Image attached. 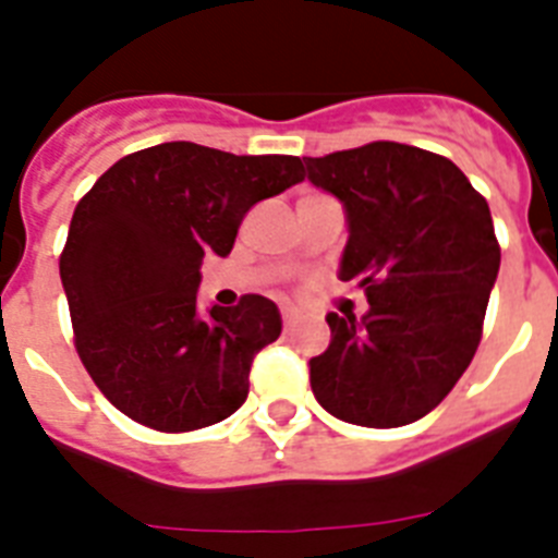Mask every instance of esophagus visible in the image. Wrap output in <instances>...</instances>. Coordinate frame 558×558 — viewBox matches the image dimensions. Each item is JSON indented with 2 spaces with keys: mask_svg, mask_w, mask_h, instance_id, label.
<instances>
[{
  "mask_svg": "<svg viewBox=\"0 0 558 558\" xmlns=\"http://www.w3.org/2000/svg\"><path fill=\"white\" fill-rule=\"evenodd\" d=\"M280 318H283V330H292V327H295V315L289 313V310H283V313H280Z\"/></svg>",
  "mask_w": 558,
  "mask_h": 558,
  "instance_id": "obj_1",
  "label": "esophagus"
}]
</instances>
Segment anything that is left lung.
Segmentation results:
<instances>
[{"mask_svg":"<svg viewBox=\"0 0 558 558\" xmlns=\"http://www.w3.org/2000/svg\"><path fill=\"white\" fill-rule=\"evenodd\" d=\"M304 161V177L344 202L339 275L371 304L362 322L327 315L330 348L310 359L315 399L353 425L414 423L449 397L481 344L501 266L489 205L454 161L411 144Z\"/></svg>","mask_w":558,"mask_h":558,"instance_id":"left-lung-1","label":"left lung"}]
</instances>
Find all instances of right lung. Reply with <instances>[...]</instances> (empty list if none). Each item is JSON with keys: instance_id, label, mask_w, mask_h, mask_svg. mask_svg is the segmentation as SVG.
I'll list each match as a JSON object with an SVG mask.
<instances>
[{"instance_id": "add662e5", "label": "right lung", "mask_w": 558, "mask_h": 558, "mask_svg": "<svg viewBox=\"0 0 558 558\" xmlns=\"http://www.w3.org/2000/svg\"><path fill=\"white\" fill-rule=\"evenodd\" d=\"M301 179L298 156L168 142L118 159L77 202L60 280L77 356L121 414L179 434L243 405L280 313L269 298L243 295L202 315V257H226L245 210Z\"/></svg>"}]
</instances>
